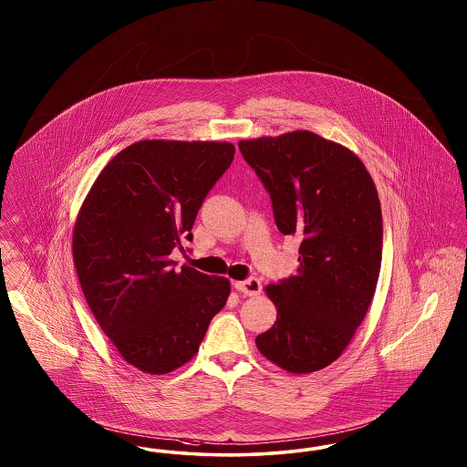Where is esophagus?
Returning <instances> with one entry per match:
<instances>
[{"mask_svg":"<svg viewBox=\"0 0 467 467\" xmlns=\"http://www.w3.org/2000/svg\"><path fill=\"white\" fill-rule=\"evenodd\" d=\"M234 288H236L238 292L244 294V296H248V297H255V296H259L262 292L261 281L257 280V278L234 281Z\"/></svg>","mask_w":467,"mask_h":467,"instance_id":"1","label":"esophagus"}]
</instances>
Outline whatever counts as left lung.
Returning a JSON list of instances; mask_svg holds the SVG:
<instances>
[{"instance_id":"8db88e82","label":"left lung","mask_w":467,"mask_h":467,"mask_svg":"<svg viewBox=\"0 0 467 467\" xmlns=\"http://www.w3.org/2000/svg\"><path fill=\"white\" fill-rule=\"evenodd\" d=\"M238 148L271 196L278 229L300 238L296 276L265 286L278 317L255 344L286 372H317L344 353L375 294L377 189L353 150L313 131L240 140Z\"/></svg>"}]
</instances>
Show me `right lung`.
<instances>
[{
    "label": "right lung",
    "instance_id": "add662e5",
    "mask_svg": "<svg viewBox=\"0 0 467 467\" xmlns=\"http://www.w3.org/2000/svg\"><path fill=\"white\" fill-rule=\"evenodd\" d=\"M234 158L229 142L140 140L99 173L73 233L78 280L102 332L127 363L173 372L198 353L231 283L175 271L206 194Z\"/></svg>",
    "mask_w": 467,
    "mask_h": 467
}]
</instances>
